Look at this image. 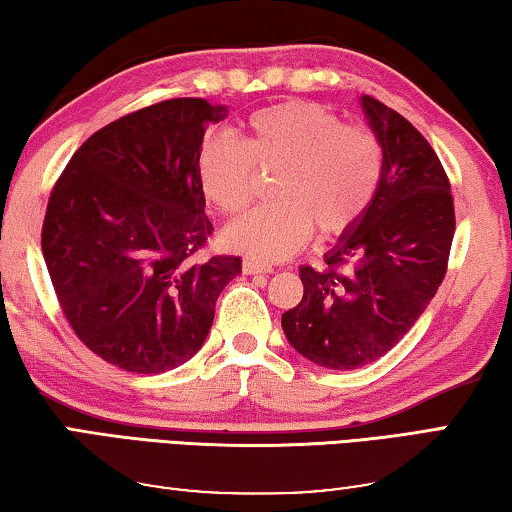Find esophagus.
<instances>
[{"mask_svg":"<svg viewBox=\"0 0 512 512\" xmlns=\"http://www.w3.org/2000/svg\"><path fill=\"white\" fill-rule=\"evenodd\" d=\"M242 272L245 274H267V272H272V267L261 265L258 261H251V258H247V261L242 263Z\"/></svg>","mask_w":512,"mask_h":512,"instance_id":"obj_1","label":"esophagus"}]
</instances>
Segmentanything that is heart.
Wrapping results in <instances>:
<instances>
[{
  "instance_id": "1",
  "label": "heart",
  "mask_w": 512,
  "mask_h": 512,
  "mask_svg": "<svg viewBox=\"0 0 512 512\" xmlns=\"http://www.w3.org/2000/svg\"><path fill=\"white\" fill-rule=\"evenodd\" d=\"M381 170V142L370 129L308 102L261 108L247 117L240 142L211 136L197 156L201 190L229 215L254 199L258 172H274L272 204L222 231L224 245L251 261L286 258L313 226L322 238L349 231L372 204Z\"/></svg>"
}]
</instances>
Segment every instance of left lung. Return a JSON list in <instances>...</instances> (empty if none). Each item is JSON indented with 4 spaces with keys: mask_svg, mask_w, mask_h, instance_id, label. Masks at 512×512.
I'll return each mask as SVG.
<instances>
[{
    "mask_svg": "<svg viewBox=\"0 0 512 512\" xmlns=\"http://www.w3.org/2000/svg\"><path fill=\"white\" fill-rule=\"evenodd\" d=\"M360 106L381 142L372 204L324 254L299 270L304 297L281 326L301 356L326 370H356L397 345L447 274L456 231L451 186L426 138L370 95Z\"/></svg>",
    "mask_w": 512,
    "mask_h": 512,
    "instance_id": "8db88e82",
    "label": "left lung"
}]
</instances>
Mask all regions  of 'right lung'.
Listing matches in <instances>:
<instances>
[{
  "label": "right lung",
  "mask_w": 512,
  "mask_h": 512,
  "mask_svg": "<svg viewBox=\"0 0 512 512\" xmlns=\"http://www.w3.org/2000/svg\"><path fill=\"white\" fill-rule=\"evenodd\" d=\"M226 106L181 97L140 108L83 142L49 195L43 256L58 304L92 354L161 374L197 354L238 256L199 258L213 233L197 177Z\"/></svg>",
  "instance_id": "obj_1"
}]
</instances>
